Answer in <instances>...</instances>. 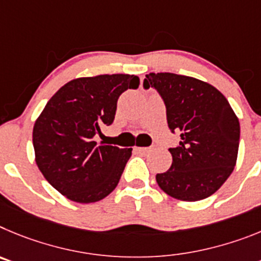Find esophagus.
<instances>
[{
	"label": "esophagus",
	"mask_w": 261,
	"mask_h": 261,
	"mask_svg": "<svg viewBox=\"0 0 261 261\" xmlns=\"http://www.w3.org/2000/svg\"><path fill=\"white\" fill-rule=\"evenodd\" d=\"M135 151L140 152V153H147V152L149 151V148H147V147H135Z\"/></svg>",
	"instance_id": "1"
}]
</instances>
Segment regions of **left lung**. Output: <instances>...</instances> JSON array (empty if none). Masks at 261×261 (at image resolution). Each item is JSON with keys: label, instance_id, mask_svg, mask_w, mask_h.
<instances>
[{"label": "left lung", "instance_id": "obj_1", "mask_svg": "<svg viewBox=\"0 0 261 261\" xmlns=\"http://www.w3.org/2000/svg\"><path fill=\"white\" fill-rule=\"evenodd\" d=\"M159 91L179 145L169 148L170 169L156 175L164 192L183 201L215 194L237 164L241 126L229 101L212 84L171 72L145 75L144 88Z\"/></svg>", "mask_w": 261, "mask_h": 261}]
</instances>
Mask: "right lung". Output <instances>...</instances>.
Here are the masks:
<instances>
[{
	"instance_id": "add662e5",
	"label": "right lung",
	"mask_w": 261,
	"mask_h": 261,
	"mask_svg": "<svg viewBox=\"0 0 261 261\" xmlns=\"http://www.w3.org/2000/svg\"><path fill=\"white\" fill-rule=\"evenodd\" d=\"M136 75L83 76L62 86L35 121V161L60 194L76 203L101 200L117 187L131 148L96 144L100 126L112 125L122 92L138 88Z\"/></svg>"
}]
</instances>
